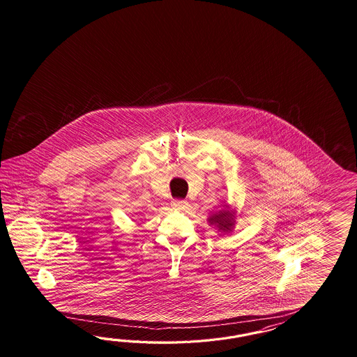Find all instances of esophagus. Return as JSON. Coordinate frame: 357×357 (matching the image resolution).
<instances>
[{"instance_id": "1", "label": "esophagus", "mask_w": 357, "mask_h": 357, "mask_svg": "<svg viewBox=\"0 0 357 357\" xmlns=\"http://www.w3.org/2000/svg\"><path fill=\"white\" fill-rule=\"evenodd\" d=\"M172 206H173V208H175V209H185L187 206H188V203H187L185 200H173V202H172Z\"/></svg>"}]
</instances>
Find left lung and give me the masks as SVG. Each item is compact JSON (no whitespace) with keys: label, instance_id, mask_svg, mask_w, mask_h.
Masks as SVG:
<instances>
[{"label":"left lung","instance_id":"left-lung-1","mask_svg":"<svg viewBox=\"0 0 357 357\" xmlns=\"http://www.w3.org/2000/svg\"><path fill=\"white\" fill-rule=\"evenodd\" d=\"M208 221L211 224H215L218 230L221 231H230L233 227H234V213L229 211V208H227L225 211H220L218 213H215L213 216L209 217Z\"/></svg>","mask_w":357,"mask_h":357}]
</instances>
